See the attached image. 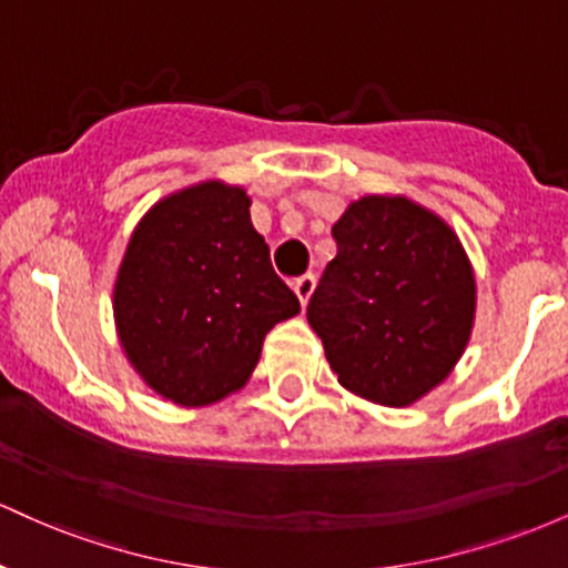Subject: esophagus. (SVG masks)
<instances>
[{
	"label": "esophagus",
	"instance_id": "esophagus-1",
	"mask_svg": "<svg viewBox=\"0 0 568 568\" xmlns=\"http://www.w3.org/2000/svg\"><path fill=\"white\" fill-rule=\"evenodd\" d=\"M291 285H293V291H296L298 302L306 304V302H310L312 291H315V275H302V277H296Z\"/></svg>",
	"mask_w": 568,
	"mask_h": 568
}]
</instances>
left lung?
Here are the masks:
<instances>
[{"mask_svg":"<svg viewBox=\"0 0 568 568\" xmlns=\"http://www.w3.org/2000/svg\"><path fill=\"white\" fill-rule=\"evenodd\" d=\"M334 262L306 306L349 393L410 406L452 374L475 317V277L446 221L406 197H363L331 230Z\"/></svg>","mask_w":568,"mask_h":568,"instance_id":"1","label":"left lung"}]
</instances>
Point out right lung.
<instances>
[{
    "label": "right lung",
    "mask_w": 568,
    "mask_h": 568,
    "mask_svg": "<svg viewBox=\"0 0 568 568\" xmlns=\"http://www.w3.org/2000/svg\"><path fill=\"white\" fill-rule=\"evenodd\" d=\"M247 207L240 186H189L141 219L122 258L116 334L143 382L179 406L243 387L264 336L298 315Z\"/></svg>",
    "instance_id": "right-lung-1"
}]
</instances>
